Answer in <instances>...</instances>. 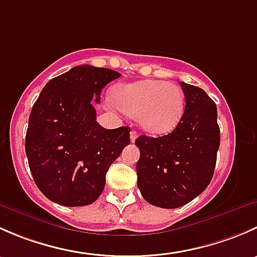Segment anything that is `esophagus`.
Here are the masks:
<instances>
[{"instance_id": "obj_1", "label": "esophagus", "mask_w": 257, "mask_h": 257, "mask_svg": "<svg viewBox=\"0 0 257 257\" xmlns=\"http://www.w3.org/2000/svg\"><path fill=\"white\" fill-rule=\"evenodd\" d=\"M137 137H138V133H137L136 131H132L131 132V142H132V143H134V142H136Z\"/></svg>"}]
</instances>
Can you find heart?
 <instances>
[{"label": "heart", "instance_id": "heart-1", "mask_svg": "<svg viewBox=\"0 0 257 257\" xmlns=\"http://www.w3.org/2000/svg\"><path fill=\"white\" fill-rule=\"evenodd\" d=\"M115 102L121 112L138 116L147 132L167 134L183 116L185 95L180 87L172 83L147 79L116 87Z\"/></svg>", "mask_w": 257, "mask_h": 257}]
</instances>
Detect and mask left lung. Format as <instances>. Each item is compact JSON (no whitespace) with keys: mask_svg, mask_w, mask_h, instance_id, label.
Here are the masks:
<instances>
[{"mask_svg":"<svg viewBox=\"0 0 257 257\" xmlns=\"http://www.w3.org/2000/svg\"><path fill=\"white\" fill-rule=\"evenodd\" d=\"M185 109L167 136H141L137 163L138 188L149 204L175 209L200 195L214 175L220 128L214 100L201 88L180 82Z\"/></svg>","mask_w":257,"mask_h":257,"instance_id":"obj_1","label":"left lung"}]
</instances>
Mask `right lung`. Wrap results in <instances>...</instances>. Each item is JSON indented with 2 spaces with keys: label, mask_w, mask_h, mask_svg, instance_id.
Returning <instances> with one entry per match:
<instances>
[{
  "label": "right lung",
  "mask_w": 257,
  "mask_h": 257,
  "mask_svg": "<svg viewBox=\"0 0 257 257\" xmlns=\"http://www.w3.org/2000/svg\"><path fill=\"white\" fill-rule=\"evenodd\" d=\"M121 74L84 64L51 79L31 110L26 154L43 195L63 206L94 203L110 164L131 143L129 126L105 129L93 103Z\"/></svg>",
  "instance_id": "right-lung-1"
}]
</instances>
